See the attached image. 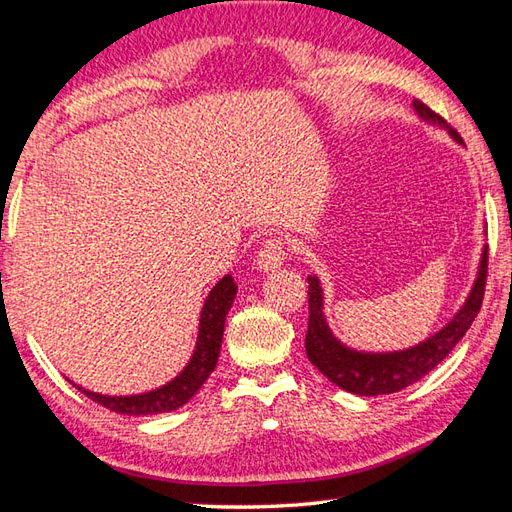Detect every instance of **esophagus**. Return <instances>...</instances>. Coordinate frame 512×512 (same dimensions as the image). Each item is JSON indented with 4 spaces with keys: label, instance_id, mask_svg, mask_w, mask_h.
<instances>
[{
    "label": "esophagus",
    "instance_id": "esophagus-1",
    "mask_svg": "<svg viewBox=\"0 0 512 512\" xmlns=\"http://www.w3.org/2000/svg\"><path fill=\"white\" fill-rule=\"evenodd\" d=\"M285 258H287V241L280 236L265 238L263 245L258 249V265L265 271L280 267L285 263Z\"/></svg>",
    "mask_w": 512,
    "mask_h": 512
}]
</instances>
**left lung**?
<instances>
[{
	"mask_svg": "<svg viewBox=\"0 0 512 512\" xmlns=\"http://www.w3.org/2000/svg\"><path fill=\"white\" fill-rule=\"evenodd\" d=\"M413 106L420 117L426 121L444 125V130L451 132V137L462 141L460 134L444 117L435 114L422 101H413ZM488 276V245L484 247L479 276L473 285L471 296L464 302V307L457 311V316L448 325L437 331L426 342L417 344L413 349L395 351V353H358L331 336V331L322 316V291L316 276H309V327L305 338L307 358L316 369L327 375L336 387L356 393V395H387L409 387V384L422 380L426 373L433 371L448 353L453 351L457 342L464 338L468 327L473 325L477 311L482 309L484 287Z\"/></svg>",
	"mask_w": 512,
	"mask_h": 512,
	"instance_id": "obj_1",
	"label": "left lung"
}]
</instances>
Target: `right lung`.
Segmentation results:
<instances>
[{"instance_id":"1","label":"right lung","mask_w":512,"mask_h":512,"mask_svg":"<svg viewBox=\"0 0 512 512\" xmlns=\"http://www.w3.org/2000/svg\"><path fill=\"white\" fill-rule=\"evenodd\" d=\"M234 298H236L234 280L232 276H225L205 300L196 351L190 364H187L183 373L176 375L170 384H165V387L143 393V395H130V398H108V395L92 393L81 387L79 391L83 395H88L92 402L106 406V409L121 415H154V413L179 409V406H183L187 400H192V395L203 387V382L210 378V373L216 367L218 353H221L223 331H225V316L229 307H232Z\"/></svg>"}]
</instances>
